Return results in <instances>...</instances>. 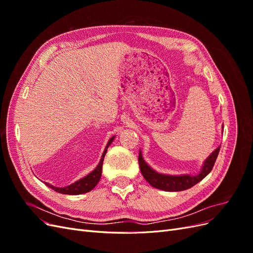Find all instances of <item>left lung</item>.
I'll list each match as a JSON object with an SVG mask.
<instances>
[{
  "instance_id": "left-lung-1",
  "label": "left lung",
  "mask_w": 253,
  "mask_h": 253,
  "mask_svg": "<svg viewBox=\"0 0 253 253\" xmlns=\"http://www.w3.org/2000/svg\"><path fill=\"white\" fill-rule=\"evenodd\" d=\"M219 150H220V147L216 148L211 153L210 156L205 160L201 172L194 176L189 175V174H183V175L160 174L155 170H153L152 168L144 162L141 151H139V156H138L139 168L144 179L147 180L152 187L164 190V191H169V192H177V191H183L193 187L197 182H200L202 179H204L206 176L211 172L214 164L216 162Z\"/></svg>"
}]
</instances>
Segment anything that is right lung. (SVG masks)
<instances>
[{"mask_svg": "<svg viewBox=\"0 0 253 253\" xmlns=\"http://www.w3.org/2000/svg\"><path fill=\"white\" fill-rule=\"evenodd\" d=\"M115 138V136H113L112 138L109 140L108 144H106V147L102 153V156L100 162H99L98 166L96 167V169H94V171H91L89 174H87L85 177H83L77 181H75L72 185L64 187V188H58V187H53L52 185L48 182H44L45 185L47 187H49L50 189L55 190L56 192L58 193H62V194H68V195H78V194H83V193H86L89 192V191L93 190L96 186L97 183L99 182L101 178V173H102V165H103V159L104 156L106 154V151H108L109 145L113 142Z\"/></svg>", "mask_w": 253, "mask_h": 253, "instance_id": "add662e5", "label": "right lung"}]
</instances>
